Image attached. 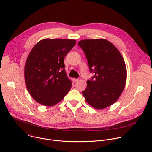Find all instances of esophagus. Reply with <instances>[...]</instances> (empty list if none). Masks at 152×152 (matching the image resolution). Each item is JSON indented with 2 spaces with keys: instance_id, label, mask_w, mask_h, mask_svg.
I'll list each match as a JSON object with an SVG mask.
<instances>
[{
  "instance_id": "1",
  "label": "esophagus",
  "mask_w": 152,
  "mask_h": 152,
  "mask_svg": "<svg viewBox=\"0 0 152 152\" xmlns=\"http://www.w3.org/2000/svg\"><path fill=\"white\" fill-rule=\"evenodd\" d=\"M78 80V79H76V78H73L72 79V81L73 82H76V81H77Z\"/></svg>"
}]
</instances>
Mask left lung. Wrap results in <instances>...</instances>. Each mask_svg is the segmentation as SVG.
<instances>
[{"label": "left lung", "mask_w": 152, "mask_h": 152, "mask_svg": "<svg viewBox=\"0 0 152 152\" xmlns=\"http://www.w3.org/2000/svg\"><path fill=\"white\" fill-rule=\"evenodd\" d=\"M78 45L85 54L90 72L94 75L82 91L85 99L97 110L110 106L118 100L126 84L127 72L123 56L111 42L104 39H83Z\"/></svg>", "instance_id": "obj_1"}]
</instances>
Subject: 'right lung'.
I'll return each instance as SVG.
<instances>
[{"label":"right lung","mask_w":152,"mask_h":152,"mask_svg":"<svg viewBox=\"0 0 152 152\" xmlns=\"http://www.w3.org/2000/svg\"><path fill=\"white\" fill-rule=\"evenodd\" d=\"M74 39H44L33 48L25 67L28 90L33 99L45 106L61 101L72 87L65 71L64 58L75 46Z\"/></svg>","instance_id":"add662e5"}]
</instances>
